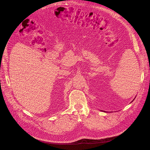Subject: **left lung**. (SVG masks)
Returning a JSON list of instances; mask_svg holds the SVG:
<instances>
[{"label": "left lung", "instance_id": "left-lung-1", "mask_svg": "<svg viewBox=\"0 0 150 150\" xmlns=\"http://www.w3.org/2000/svg\"><path fill=\"white\" fill-rule=\"evenodd\" d=\"M104 112H105V111H104Z\"/></svg>", "mask_w": 150, "mask_h": 150}]
</instances>
